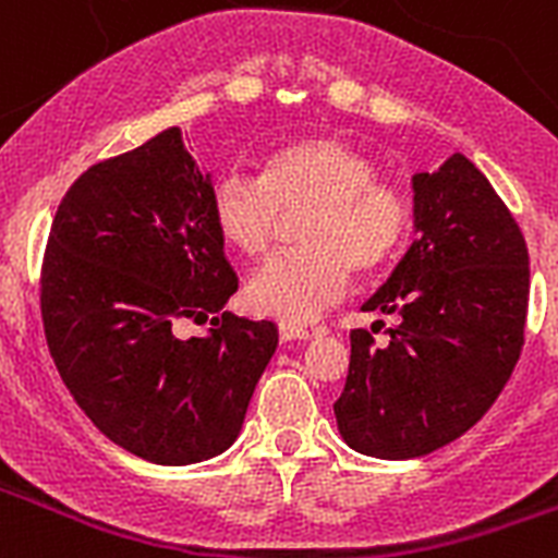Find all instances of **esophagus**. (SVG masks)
Here are the masks:
<instances>
[{"label":"esophagus","mask_w":558,"mask_h":558,"mask_svg":"<svg viewBox=\"0 0 558 558\" xmlns=\"http://www.w3.org/2000/svg\"><path fill=\"white\" fill-rule=\"evenodd\" d=\"M307 338H310V329L299 327V324L279 322V340H282V343H290V340H307Z\"/></svg>","instance_id":"1"}]
</instances>
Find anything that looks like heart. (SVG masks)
<instances>
[{"instance_id":"b5f03b06","label":"heart","mask_w":558,"mask_h":558,"mask_svg":"<svg viewBox=\"0 0 558 558\" xmlns=\"http://www.w3.org/2000/svg\"><path fill=\"white\" fill-rule=\"evenodd\" d=\"M307 206L299 240L251 276L248 304L279 322L307 324L352 282L397 259L411 231L405 190L377 179L368 153L332 136H304L265 153L259 179L229 170L211 184L209 211L220 240L243 256L270 245L279 211Z\"/></svg>"}]
</instances>
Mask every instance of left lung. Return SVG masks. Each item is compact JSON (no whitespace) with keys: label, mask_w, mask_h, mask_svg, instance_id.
<instances>
[{"label":"left lung","mask_w":558,"mask_h":558,"mask_svg":"<svg viewBox=\"0 0 558 558\" xmlns=\"http://www.w3.org/2000/svg\"><path fill=\"white\" fill-rule=\"evenodd\" d=\"M411 190L416 236L363 304L399 327L383 347L354 329L335 402L343 441L386 461L427 456L481 422L514 372L529 313V248L486 175L452 153Z\"/></svg>","instance_id":"1"}]
</instances>
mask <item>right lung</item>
Segmentation results:
<instances>
[{"mask_svg": "<svg viewBox=\"0 0 558 558\" xmlns=\"http://www.w3.org/2000/svg\"><path fill=\"white\" fill-rule=\"evenodd\" d=\"M209 195L211 172L167 128L69 186L44 254V332L63 386L113 445L165 466L234 445L279 343L276 324L223 313L236 274ZM215 312L204 339L174 335Z\"/></svg>", "mask_w": 558, "mask_h": 558, "instance_id": "obj_1", "label": "right lung"}]
</instances>
